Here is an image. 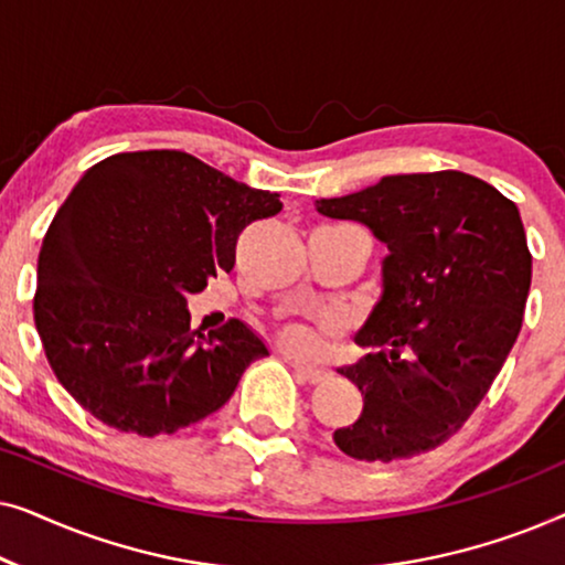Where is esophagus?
<instances>
[{
  "label": "esophagus",
  "mask_w": 565,
  "mask_h": 565,
  "mask_svg": "<svg viewBox=\"0 0 565 565\" xmlns=\"http://www.w3.org/2000/svg\"><path fill=\"white\" fill-rule=\"evenodd\" d=\"M292 365V370H296V375H298V381H303V383H321V381H327L329 377V373L323 367H313V365H306V362H298V360H292V358H285Z\"/></svg>",
  "instance_id": "1"
}]
</instances>
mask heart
Returning a JSON list of instances; mask_svg holds the SVG:
<instances>
[{
  "label": "heart",
  "mask_w": 565,
  "mask_h": 565,
  "mask_svg": "<svg viewBox=\"0 0 565 565\" xmlns=\"http://www.w3.org/2000/svg\"><path fill=\"white\" fill-rule=\"evenodd\" d=\"M280 342L292 352H311L316 347V334L308 327H303V323H288L280 331Z\"/></svg>",
  "instance_id": "obj_1"
}]
</instances>
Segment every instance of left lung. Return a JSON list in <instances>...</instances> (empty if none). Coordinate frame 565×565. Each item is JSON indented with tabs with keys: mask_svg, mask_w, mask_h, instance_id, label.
Instances as JSON below:
<instances>
[{
	"mask_svg": "<svg viewBox=\"0 0 565 565\" xmlns=\"http://www.w3.org/2000/svg\"><path fill=\"white\" fill-rule=\"evenodd\" d=\"M388 246L383 296L339 367L358 385L360 419L334 431L344 455L393 462L435 450L476 412L512 352L532 254L512 200L473 174H391L344 198L316 200Z\"/></svg>",
	"mask_w": 565,
	"mask_h": 565,
	"instance_id": "1",
	"label": "left lung"
}]
</instances>
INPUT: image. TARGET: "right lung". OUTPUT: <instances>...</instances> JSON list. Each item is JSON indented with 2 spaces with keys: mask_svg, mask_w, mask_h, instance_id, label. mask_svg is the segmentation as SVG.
Segmentation results:
<instances>
[{
  "mask_svg": "<svg viewBox=\"0 0 565 565\" xmlns=\"http://www.w3.org/2000/svg\"><path fill=\"white\" fill-rule=\"evenodd\" d=\"M280 195L184 151L89 167L45 231L35 329L58 383L107 427L174 435L234 396L267 347L244 321L190 329L188 296L234 269L236 238Z\"/></svg>",
  "mask_w": 565,
  "mask_h": 565,
  "instance_id": "right-lung-1",
  "label": "right lung"
}]
</instances>
